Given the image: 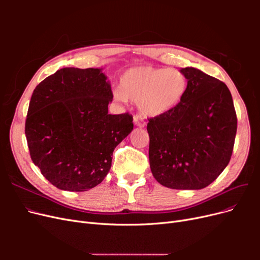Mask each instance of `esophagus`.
Segmentation results:
<instances>
[{
	"label": "esophagus",
	"instance_id": "obj_1",
	"mask_svg": "<svg viewBox=\"0 0 260 260\" xmlns=\"http://www.w3.org/2000/svg\"><path fill=\"white\" fill-rule=\"evenodd\" d=\"M133 122H135V124L138 125V127H140V128L145 127V124H146L143 118L139 115H136L135 117H133Z\"/></svg>",
	"mask_w": 260,
	"mask_h": 260
}]
</instances>
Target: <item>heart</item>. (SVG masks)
Returning a JSON list of instances; mask_svg holds the SVG:
<instances>
[{
	"label": "heart",
	"mask_w": 260,
	"mask_h": 260,
	"mask_svg": "<svg viewBox=\"0 0 260 260\" xmlns=\"http://www.w3.org/2000/svg\"><path fill=\"white\" fill-rule=\"evenodd\" d=\"M187 88V78L179 69L136 66L121 75L114 98L137 102L140 112L147 117H160L182 103Z\"/></svg>",
	"instance_id": "heart-1"
}]
</instances>
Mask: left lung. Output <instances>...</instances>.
I'll use <instances>...</instances> for the list:
<instances>
[{
	"instance_id": "left-lung-1",
	"label": "left lung",
	"mask_w": 260,
	"mask_h": 260,
	"mask_svg": "<svg viewBox=\"0 0 260 260\" xmlns=\"http://www.w3.org/2000/svg\"><path fill=\"white\" fill-rule=\"evenodd\" d=\"M180 70L188 80L183 102L147 123L149 166L164 186L201 190L229 164L238 119L223 82L194 67Z\"/></svg>"
}]
</instances>
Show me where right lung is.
<instances>
[{"instance_id":"add662e5","label":"right lung","mask_w":260,"mask_h":260,"mask_svg":"<svg viewBox=\"0 0 260 260\" xmlns=\"http://www.w3.org/2000/svg\"><path fill=\"white\" fill-rule=\"evenodd\" d=\"M112 101L101 68H61L37 85L25 133L31 159L54 186L84 192L107 176L115 147L133 130L128 113L108 114Z\"/></svg>"}]
</instances>
